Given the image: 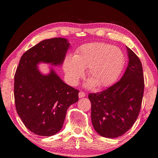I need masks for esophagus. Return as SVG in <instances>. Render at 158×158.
Instances as JSON below:
<instances>
[{
  "label": "esophagus",
  "mask_w": 158,
  "mask_h": 158,
  "mask_svg": "<svg viewBox=\"0 0 158 158\" xmlns=\"http://www.w3.org/2000/svg\"><path fill=\"white\" fill-rule=\"evenodd\" d=\"M78 96H79L80 98H83V97L85 96V94L84 92H83V91H80L79 94H78Z\"/></svg>",
  "instance_id": "34e87169"
}]
</instances>
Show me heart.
Returning <instances> with one entry per match:
<instances>
[{
	"label": "heart",
	"instance_id": "obj_1",
	"mask_svg": "<svg viewBox=\"0 0 158 158\" xmlns=\"http://www.w3.org/2000/svg\"><path fill=\"white\" fill-rule=\"evenodd\" d=\"M125 57L117 47L102 42L90 43L80 47L74 56L69 55L64 61V70L68 83L76 85L88 68L89 85L99 88L111 85L119 76Z\"/></svg>",
	"mask_w": 158,
	"mask_h": 158
}]
</instances>
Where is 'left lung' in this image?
I'll use <instances>...</instances> for the list:
<instances>
[{
    "instance_id": "1",
    "label": "left lung",
    "mask_w": 158,
    "mask_h": 158,
    "mask_svg": "<svg viewBox=\"0 0 158 158\" xmlns=\"http://www.w3.org/2000/svg\"><path fill=\"white\" fill-rule=\"evenodd\" d=\"M129 64L124 75L107 89L89 94L91 121L96 132L106 138L120 137L137 120L144 94V75L139 57L127 47Z\"/></svg>"
}]
</instances>
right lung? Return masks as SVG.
Returning a JSON list of instances; mask_svg holds the SVG:
<instances>
[{
  "label": "right lung",
  "mask_w": 158,
  "mask_h": 158,
  "mask_svg": "<svg viewBox=\"0 0 158 158\" xmlns=\"http://www.w3.org/2000/svg\"><path fill=\"white\" fill-rule=\"evenodd\" d=\"M70 43L64 38L43 40L21 56L14 75L16 111L26 127L37 135L59 132L67 110L78 101L79 90L67 85L52 69L48 75L38 70L40 62H63Z\"/></svg>",
  "instance_id": "obj_1"
}]
</instances>
